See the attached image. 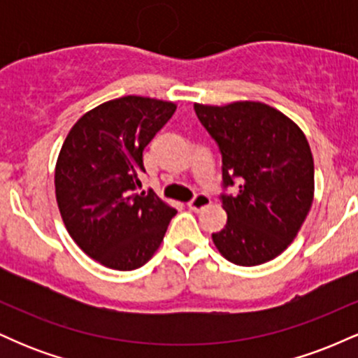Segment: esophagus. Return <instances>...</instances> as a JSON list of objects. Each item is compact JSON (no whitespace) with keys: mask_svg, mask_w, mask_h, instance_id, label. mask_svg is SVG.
I'll return each instance as SVG.
<instances>
[{"mask_svg":"<svg viewBox=\"0 0 358 358\" xmlns=\"http://www.w3.org/2000/svg\"><path fill=\"white\" fill-rule=\"evenodd\" d=\"M210 202H212V200H210V196H208V195H205V193H196V195L193 196L190 202H188V208H190V210H193V212H200L202 208L208 207Z\"/></svg>","mask_w":358,"mask_h":358,"instance_id":"1","label":"esophagus"}]
</instances>
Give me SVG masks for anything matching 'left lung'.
I'll list each match as a JSON object with an SVG mask.
<instances>
[{
  "label": "left lung",
  "mask_w": 358,
  "mask_h": 358,
  "mask_svg": "<svg viewBox=\"0 0 358 358\" xmlns=\"http://www.w3.org/2000/svg\"><path fill=\"white\" fill-rule=\"evenodd\" d=\"M193 108L219 145L224 187L239 182L236 195L222 193L227 224L212 234L213 244L237 266L264 264L294 241L313 203V155L305 133L264 102Z\"/></svg>",
  "instance_id": "obj_1"
}]
</instances>
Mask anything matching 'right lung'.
<instances>
[{
	"instance_id": "add662e5",
	"label": "right lung",
	"mask_w": 358,
	"mask_h": 358,
	"mask_svg": "<svg viewBox=\"0 0 358 358\" xmlns=\"http://www.w3.org/2000/svg\"><path fill=\"white\" fill-rule=\"evenodd\" d=\"M176 104L124 96L85 113L69 131L55 165V196L76 244L102 266L133 271L162 244L176 210L153 192L136 193L143 150Z\"/></svg>"
}]
</instances>
